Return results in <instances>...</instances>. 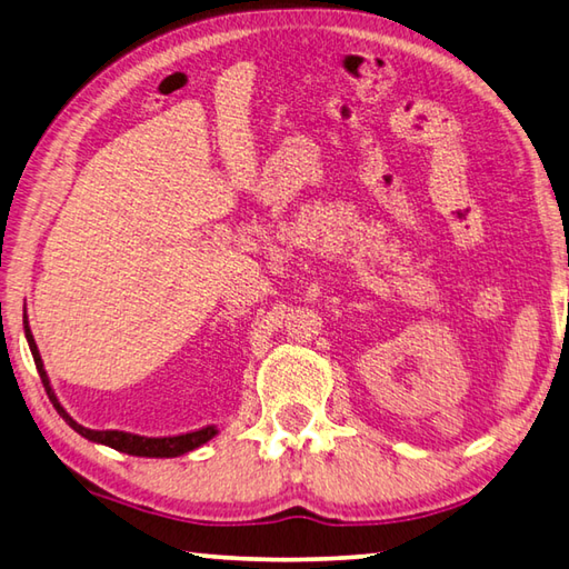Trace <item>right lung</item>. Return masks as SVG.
<instances>
[{
	"instance_id": "1",
	"label": "right lung",
	"mask_w": 569,
	"mask_h": 569,
	"mask_svg": "<svg viewBox=\"0 0 569 569\" xmlns=\"http://www.w3.org/2000/svg\"><path fill=\"white\" fill-rule=\"evenodd\" d=\"M24 332H27V340H29V348L33 355V362H37V370L41 377V385L47 389V395L51 399V405L56 407V411L66 419V425L71 429H76L81 437H86L88 441H98V443H106V447L122 451V453H130V456H150V459H172V456H180L192 451L197 447H202L211 437H214L217 429L214 427H202L197 431H187V433H177V437H162V439H148V437H138V433H128V431H93V429H86L73 421L69 415H66V409L59 405V399H56L53 389L49 385V377L47 370H43V362H41V355L37 342H33L31 330L27 326V316H24Z\"/></svg>"
}]
</instances>
